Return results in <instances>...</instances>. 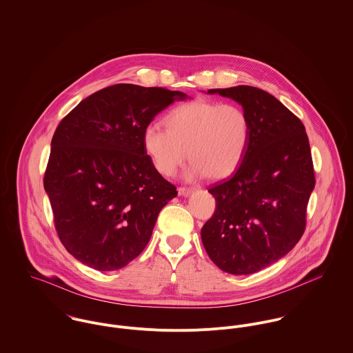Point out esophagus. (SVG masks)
Segmentation results:
<instances>
[{"instance_id": "34e87169", "label": "esophagus", "mask_w": 353, "mask_h": 353, "mask_svg": "<svg viewBox=\"0 0 353 353\" xmlns=\"http://www.w3.org/2000/svg\"><path fill=\"white\" fill-rule=\"evenodd\" d=\"M177 191H179V195L180 196H190L194 192L192 188H187V187H179Z\"/></svg>"}]
</instances>
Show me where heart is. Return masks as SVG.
I'll use <instances>...</instances> for the list:
<instances>
[{
	"label": "heart",
	"mask_w": 353,
	"mask_h": 353,
	"mask_svg": "<svg viewBox=\"0 0 353 353\" xmlns=\"http://www.w3.org/2000/svg\"><path fill=\"white\" fill-rule=\"evenodd\" d=\"M166 128L150 124L143 131V148L154 168L166 177L192 161L188 179H223L241 165L249 148L250 120L242 107L195 99L172 110Z\"/></svg>",
	"instance_id": "b5f03b06"
}]
</instances>
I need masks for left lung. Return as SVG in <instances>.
Here are the masks:
<instances>
[{"instance_id": "1", "label": "left lung", "mask_w": 353, "mask_h": 353, "mask_svg": "<svg viewBox=\"0 0 353 353\" xmlns=\"http://www.w3.org/2000/svg\"><path fill=\"white\" fill-rule=\"evenodd\" d=\"M208 93L242 105L250 141L234 174L208 190L216 207L201 241L222 271L254 274L284 257L305 233L315 185L309 138L301 119L263 89L238 85Z\"/></svg>"}]
</instances>
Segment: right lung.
Instances as JSON below:
<instances>
[{"label":"right lung","mask_w":353,"mask_h":353,"mask_svg":"<svg viewBox=\"0 0 353 353\" xmlns=\"http://www.w3.org/2000/svg\"><path fill=\"white\" fill-rule=\"evenodd\" d=\"M185 97L117 83L82 100L58 124L43 185L58 236L82 264L115 271L148 245L159 211L177 191L146 154L143 131Z\"/></svg>","instance_id":"right-lung-1"}]
</instances>
